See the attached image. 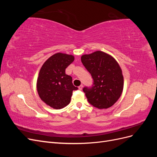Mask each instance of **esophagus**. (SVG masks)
<instances>
[{"label":"esophagus","instance_id":"1","mask_svg":"<svg viewBox=\"0 0 157 157\" xmlns=\"http://www.w3.org/2000/svg\"><path fill=\"white\" fill-rule=\"evenodd\" d=\"M82 88H83V85H82V84H81V85H80V86H78V89H79L80 90H81L82 89Z\"/></svg>","mask_w":157,"mask_h":157}]
</instances>
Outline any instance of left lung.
Instances as JSON below:
<instances>
[{
	"mask_svg": "<svg viewBox=\"0 0 157 157\" xmlns=\"http://www.w3.org/2000/svg\"><path fill=\"white\" fill-rule=\"evenodd\" d=\"M81 61L94 80L92 86L82 90L89 103L98 109L113 105L124 86L122 70L117 61L105 52L96 51L82 56Z\"/></svg>",
	"mask_w": 157,
	"mask_h": 157,
	"instance_id": "1",
	"label": "left lung"
}]
</instances>
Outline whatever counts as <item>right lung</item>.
<instances>
[{
	"label": "right lung",
	"mask_w": 157,
	"mask_h": 157,
	"mask_svg": "<svg viewBox=\"0 0 157 157\" xmlns=\"http://www.w3.org/2000/svg\"><path fill=\"white\" fill-rule=\"evenodd\" d=\"M74 61V56L57 53L47 59L40 70L36 88L39 97L47 105L60 109L70 103L73 90H78L65 69Z\"/></svg>",
	"instance_id": "add662e5"
}]
</instances>
